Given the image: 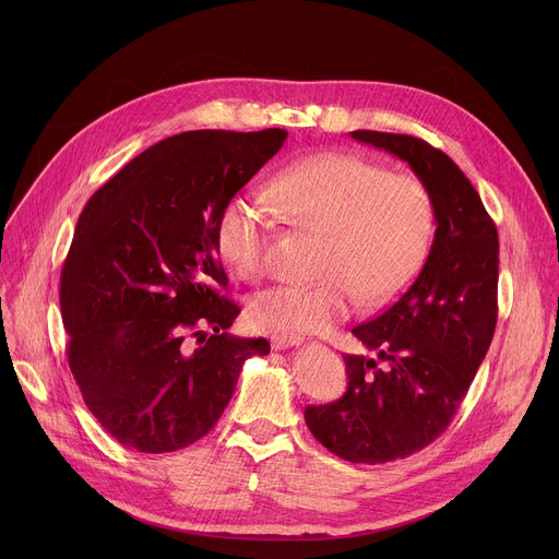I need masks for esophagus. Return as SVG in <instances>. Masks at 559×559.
Instances as JSON below:
<instances>
[{
  "mask_svg": "<svg viewBox=\"0 0 559 559\" xmlns=\"http://www.w3.org/2000/svg\"><path fill=\"white\" fill-rule=\"evenodd\" d=\"M270 343H272V349L281 352V349L300 345L302 338H300V336H294V334H272V336H270Z\"/></svg>",
  "mask_w": 559,
  "mask_h": 559,
  "instance_id": "esophagus-1",
  "label": "esophagus"
}]
</instances>
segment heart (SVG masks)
Returning a JSON list of instances; mask_svg holds the SVG:
<instances>
[{"label":"heart","instance_id":"b5f03b06","mask_svg":"<svg viewBox=\"0 0 559 559\" xmlns=\"http://www.w3.org/2000/svg\"><path fill=\"white\" fill-rule=\"evenodd\" d=\"M234 194L216 221L221 261L246 281L265 270L274 214L321 236L311 285H276L250 302L252 323L276 334H325L356 309L382 305L420 272L433 238V205L412 175H393L349 152L302 156L263 192Z\"/></svg>","mask_w":559,"mask_h":559}]
</instances>
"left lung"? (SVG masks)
<instances>
[{"mask_svg": "<svg viewBox=\"0 0 559 559\" xmlns=\"http://www.w3.org/2000/svg\"><path fill=\"white\" fill-rule=\"evenodd\" d=\"M409 164L427 188L436 234L407 292L352 334L373 352L343 356L347 391L309 405L313 438L343 460L384 464L431 444L455 416L498 323V229L464 173L427 141L354 130Z\"/></svg>", "mask_w": 559, "mask_h": 559, "instance_id": "obj_1", "label": "left lung"}]
</instances>
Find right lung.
<instances>
[{
  "mask_svg": "<svg viewBox=\"0 0 559 559\" xmlns=\"http://www.w3.org/2000/svg\"><path fill=\"white\" fill-rule=\"evenodd\" d=\"M287 132L192 130L158 141L102 186L76 221L61 270L68 365L84 403L121 444L179 451L225 412L265 338L225 330L216 221Z\"/></svg>",
  "mask_w": 559,
  "mask_h": 559,
  "instance_id": "right-lung-1",
  "label": "right lung"
}]
</instances>
